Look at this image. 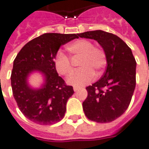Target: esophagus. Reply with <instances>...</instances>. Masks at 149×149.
Segmentation results:
<instances>
[{"label":"esophagus","mask_w":149,"mask_h":149,"mask_svg":"<svg viewBox=\"0 0 149 149\" xmlns=\"http://www.w3.org/2000/svg\"><path fill=\"white\" fill-rule=\"evenodd\" d=\"M79 89H80L79 87H76V86H74V91H79Z\"/></svg>","instance_id":"1"}]
</instances>
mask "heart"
<instances>
[{
    "label": "heart",
    "mask_w": 149,
    "mask_h": 149,
    "mask_svg": "<svg viewBox=\"0 0 149 149\" xmlns=\"http://www.w3.org/2000/svg\"><path fill=\"white\" fill-rule=\"evenodd\" d=\"M72 56L81 57L79 66L77 70L67 79V83L74 86H82L89 83L93 79L95 73L100 74L106 66V54L103 49L95 47L93 43L87 40H78L70 43L66 47ZM54 66L61 75L68 76L73 71V67L68 57L62 51L56 54Z\"/></svg>",
    "instance_id": "1"
}]
</instances>
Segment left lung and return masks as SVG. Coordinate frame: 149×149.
Here are the masks:
<instances>
[{"mask_svg": "<svg viewBox=\"0 0 149 149\" xmlns=\"http://www.w3.org/2000/svg\"><path fill=\"white\" fill-rule=\"evenodd\" d=\"M98 42L106 54L107 68L103 77L86 87L83 103L86 116L97 123H109L122 116L130 104L136 87V63L132 49L113 33L95 30L78 33Z\"/></svg>", "mask_w": 149, "mask_h": 149, "instance_id": "8db88e82", "label": "left lung"}]
</instances>
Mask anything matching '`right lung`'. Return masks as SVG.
Returning <instances> with one entry per match:
<instances>
[{
    "label": "right lung",
    "mask_w": 149,
    "mask_h": 149,
    "mask_svg": "<svg viewBox=\"0 0 149 149\" xmlns=\"http://www.w3.org/2000/svg\"><path fill=\"white\" fill-rule=\"evenodd\" d=\"M74 38H79L78 33H44L26 43L13 61V95L23 115L34 123L53 124L65 116L74 90L58 76L54 59L60 46ZM35 72L43 77V84L37 88L29 83V77Z\"/></svg>",
    "instance_id": "right-lung-1"
}]
</instances>
